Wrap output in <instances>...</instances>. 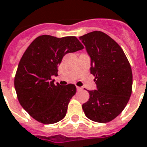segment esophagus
<instances>
[{
  "label": "esophagus",
  "instance_id": "obj_1",
  "mask_svg": "<svg viewBox=\"0 0 147 147\" xmlns=\"http://www.w3.org/2000/svg\"><path fill=\"white\" fill-rule=\"evenodd\" d=\"M77 90H78V91H81V90H82V87H78V86H77Z\"/></svg>",
  "mask_w": 147,
  "mask_h": 147
}]
</instances>
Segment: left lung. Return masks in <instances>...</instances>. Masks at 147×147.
Listing matches in <instances>:
<instances>
[{
  "label": "left lung",
  "instance_id": "left-lung-1",
  "mask_svg": "<svg viewBox=\"0 0 147 147\" xmlns=\"http://www.w3.org/2000/svg\"><path fill=\"white\" fill-rule=\"evenodd\" d=\"M91 58L90 73L97 90H89V101L82 105L87 118L106 123L122 112L132 93L133 75L120 45L101 31L79 37Z\"/></svg>",
  "mask_w": 147,
  "mask_h": 147
}]
</instances>
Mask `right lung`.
<instances>
[{
	"label": "right lung",
	"instance_id": "add662e5",
	"mask_svg": "<svg viewBox=\"0 0 147 147\" xmlns=\"http://www.w3.org/2000/svg\"><path fill=\"white\" fill-rule=\"evenodd\" d=\"M83 48L74 36L58 38L41 35L24 53L14 78V86L21 106L37 122L53 124L65 118L76 86L55 85L52 76H57V66L66 53Z\"/></svg>",
	"mask_w": 147,
	"mask_h": 147
}]
</instances>
